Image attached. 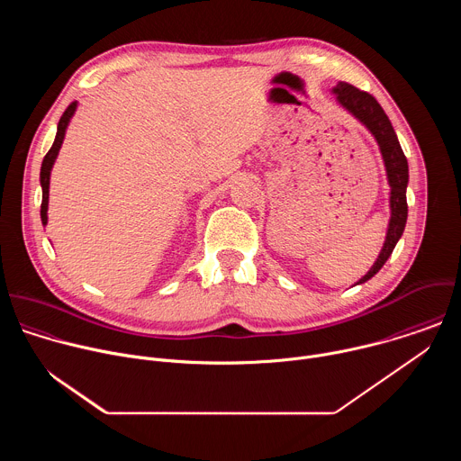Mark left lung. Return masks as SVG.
Masks as SVG:
<instances>
[{
    "mask_svg": "<svg viewBox=\"0 0 461 461\" xmlns=\"http://www.w3.org/2000/svg\"><path fill=\"white\" fill-rule=\"evenodd\" d=\"M334 93L339 100V104L348 109L359 122H363L370 133L375 137L383 160H384V167H386V176H388V184H390V210H392V217H390V224H388V231H386V239L383 244V249L377 257V260L374 262V267L368 270V274L357 281V285L366 283L368 279H372L386 262V258L390 257V253L396 248L400 237L403 235L405 224H407V213H409V206H407V184H409V164H407V157L403 155V149L400 146V140L396 137V131H393L388 116L384 114L383 107L379 105V102L347 84V82H339L334 87Z\"/></svg>",
    "mask_w": 461,
    "mask_h": 461,
    "instance_id": "1",
    "label": "left lung"
}]
</instances>
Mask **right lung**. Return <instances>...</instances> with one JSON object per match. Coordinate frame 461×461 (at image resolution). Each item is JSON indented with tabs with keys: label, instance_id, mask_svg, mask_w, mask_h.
<instances>
[{
	"label": "right lung",
	"instance_id": "add662e5",
	"mask_svg": "<svg viewBox=\"0 0 461 461\" xmlns=\"http://www.w3.org/2000/svg\"><path fill=\"white\" fill-rule=\"evenodd\" d=\"M77 111V102L69 104V107L63 111L59 122H58V131H56V139H54V144L52 148L49 149V153L43 157V162H41V171H40V182H41V222L47 224V206H49V176H50V169H52V164L58 157V151L61 148V142H63V137H65V129H68L69 125V120L71 116L75 114Z\"/></svg>",
	"mask_w": 461,
	"mask_h": 461
}]
</instances>
